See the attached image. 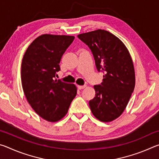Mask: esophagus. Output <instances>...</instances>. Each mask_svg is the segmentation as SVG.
Returning a JSON list of instances; mask_svg holds the SVG:
<instances>
[{
	"label": "esophagus",
	"mask_w": 159,
	"mask_h": 159,
	"mask_svg": "<svg viewBox=\"0 0 159 159\" xmlns=\"http://www.w3.org/2000/svg\"><path fill=\"white\" fill-rule=\"evenodd\" d=\"M77 87H78V88H79V90H83V89H84V88L86 87V85H78Z\"/></svg>",
	"instance_id": "34e87169"
}]
</instances>
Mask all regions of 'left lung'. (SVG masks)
I'll list each match as a JSON object with an SVG mask.
<instances>
[{
  "instance_id": "left-lung-1",
  "label": "left lung",
  "mask_w": 159,
  "mask_h": 159,
  "mask_svg": "<svg viewBox=\"0 0 159 159\" xmlns=\"http://www.w3.org/2000/svg\"><path fill=\"white\" fill-rule=\"evenodd\" d=\"M89 47L98 71L104 73L95 96L89 102L91 111L102 122H110L124 111L135 85L134 69L124 43L110 32L98 29L78 35Z\"/></svg>"
}]
</instances>
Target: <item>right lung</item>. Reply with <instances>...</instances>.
Masks as SVG:
<instances>
[{
	"label": "right lung",
	"mask_w": 159,
	"mask_h": 159,
	"mask_svg": "<svg viewBox=\"0 0 159 159\" xmlns=\"http://www.w3.org/2000/svg\"><path fill=\"white\" fill-rule=\"evenodd\" d=\"M74 36L43 34L26 49L22 59L21 79L27 99L36 114L50 122L65 116L77 94L74 84L55 80L60 62Z\"/></svg>",
	"instance_id": "obj_1"
}]
</instances>
